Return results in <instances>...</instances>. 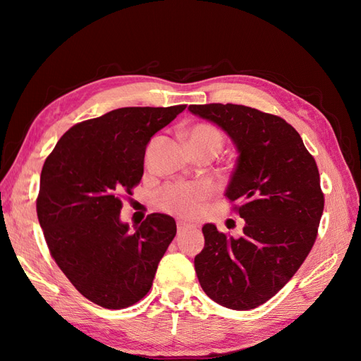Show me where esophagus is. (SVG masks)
I'll use <instances>...</instances> for the list:
<instances>
[{
  "label": "esophagus",
  "instance_id": "esophagus-1",
  "mask_svg": "<svg viewBox=\"0 0 361 361\" xmlns=\"http://www.w3.org/2000/svg\"><path fill=\"white\" fill-rule=\"evenodd\" d=\"M194 227L192 224H188L185 221H178V232H183V231H188V228Z\"/></svg>",
  "mask_w": 361,
  "mask_h": 361
}]
</instances>
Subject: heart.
Here are the masks:
<instances>
[{"label": "heart", "instance_id": "1", "mask_svg": "<svg viewBox=\"0 0 361 361\" xmlns=\"http://www.w3.org/2000/svg\"><path fill=\"white\" fill-rule=\"evenodd\" d=\"M187 138L191 152H209L216 155L224 145L221 130L211 123L194 125L190 128ZM211 192V187L206 183H170L158 192L157 204L166 212L192 216Z\"/></svg>", "mask_w": 361, "mask_h": 361}]
</instances>
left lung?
I'll return each instance as SVG.
<instances>
[{
  "mask_svg": "<svg viewBox=\"0 0 361 361\" xmlns=\"http://www.w3.org/2000/svg\"><path fill=\"white\" fill-rule=\"evenodd\" d=\"M188 110L220 126L235 143L239 157L224 195L245 220L238 239L214 224L203 226L195 272L215 302L255 309L293 277L316 241L324 211L318 166L295 128L279 116L235 104Z\"/></svg>",
  "mask_w": 361,
  "mask_h": 361,
  "instance_id": "obj_1",
  "label": "left lung"
}]
</instances>
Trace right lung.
Instances as JSON below:
<instances>
[{
  "label": "right lung",
  "mask_w": 361,
  "mask_h": 361,
  "mask_svg": "<svg viewBox=\"0 0 361 361\" xmlns=\"http://www.w3.org/2000/svg\"><path fill=\"white\" fill-rule=\"evenodd\" d=\"M187 105L126 106L84 120L43 164L36 202L49 253L82 297L125 309L150 290L176 221L150 214L129 232L122 200L143 178L146 146Z\"/></svg>",
  "instance_id": "right-lung-1"
}]
</instances>
